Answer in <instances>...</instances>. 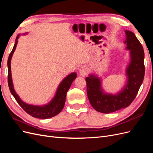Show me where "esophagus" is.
Wrapping results in <instances>:
<instances>
[{
  "label": "esophagus",
  "instance_id": "1",
  "mask_svg": "<svg viewBox=\"0 0 153 153\" xmlns=\"http://www.w3.org/2000/svg\"><path fill=\"white\" fill-rule=\"evenodd\" d=\"M88 73V68L87 66H82L79 69V74L82 76H85Z\"/></svg>",
  "mask_w": 153,
  "mask_h": 153
}]
</instances>
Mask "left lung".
Here are the masks:
<instances>
[{
	"label": "left lung",
	"instance_id": "left-lung-1",
	"mask_svg": "<svg viewBox=\"0 0 153 153\" xmlns=\"http://www.w3.org/2000/svg\"><path fill=\"white\" fill-rule=\"evenodd\" d=\"M124 32L125 50H129L130 59L125 69L126 81L122 89L115 94L108 93L103 89L102 80L98 75L89 74L85 78L91 105L96 111L103 114L128 107L135 98L144 77V52L142 46L133 32L129 30Z\"/></svg>",
	"mask_w": 153,
	"mask_h": 153
}]
</instances>
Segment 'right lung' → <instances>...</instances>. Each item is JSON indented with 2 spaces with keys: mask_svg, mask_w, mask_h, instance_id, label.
I'll list each match as a JSON object with an SVG mask.
<instances>
[{
  "mask_svg": "<svg viewBox=\"0 0 153 153\" xmlns=\"http://www.w3.org/2000/svg\"><path fill=\"white\" fill-rule=\"evenodd\" d=\"M27 34H28V32H25L24 35H26ZM20 35L21 34H19L16 36L15 43L14 45L13 48L10 55H9L7 60V81L11 93L21 107L31 116L39 119H49L59 114L63 109L64 104H65L67 92L69 89V88H70L73 82L75 80L77 75L75 72H73L64 78L62 82L59 84L54 97L47 104L43 105H34L24 102V101L21 100L20 96L18 95L15 89H14L11 69V58L16 48V45L18 42V39H19Z\"/></svg>",
  "mask_w": 153,
  "mask_h": 153,
  "instance_id": "add662e5",
  "label": "right lung"
}]
</instances>
